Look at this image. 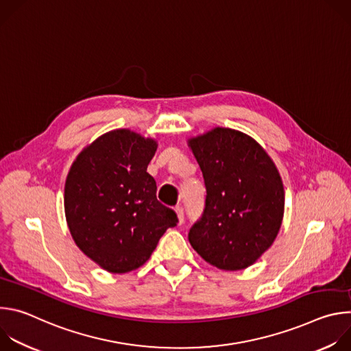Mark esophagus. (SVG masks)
I'll list each match as a JSON object with an SVG mask.
<instances>
[{
    "label": "esophagus",
    "instance_id": "1",
    "mask_svg": "<svg viewBox=\"0 0 351 351\" xmlns=\"http://www.w3.org/2000/svg\"><path fill=\"white\" fill-rule=\"evenodd\" d=\"M175 211H176L178 219H179V225H182V223H183V221H184V213H183V208H182V207H176V208H175Z\"/></svg>",
    "mask_w": 351,
    "mask_h": 351
}]
</instances>
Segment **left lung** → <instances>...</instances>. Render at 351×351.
Listing matches in <instances>:
<instances>
[{
  "mask_svg": "<svg viewBox=\"0 0 351 351\" xmlns=\"http://www.w3.org/2000/svg\"><path fill=\"white\" fill-rule=\"evenodd\" d=\"M187 144L207 189L204 213L189 232L191 247L223 271L253 265L282 225L285 190L278 168L253 137L234 129L215 128Z\"/></svg>",
  "mask_w": 351,
  "mask_h": 351,
  "instance_id": "1",
  "label": "left lung"
}]
</instances>
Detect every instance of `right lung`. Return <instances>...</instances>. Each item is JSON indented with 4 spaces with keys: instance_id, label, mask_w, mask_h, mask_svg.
Here are the masks:
<instances>
[{
    "instance_id": "1",
    "label": "right lung",
    "mask_w": 351,
    "mask_h": 351,
    "mask_svg": "<svg viewBox=\"0 0 351 351\" xmlns=\"http://www.w3.org/2000/svg\"><path fill=\"white\" fill-rule=\"evenodd\" d=\"M157 141L129 129L111 130L83 148L65 182V217L82 252L111 274L141 267L161 236L178 223L157 199L147 172Z\"/></svg>"
}]
</instances>
